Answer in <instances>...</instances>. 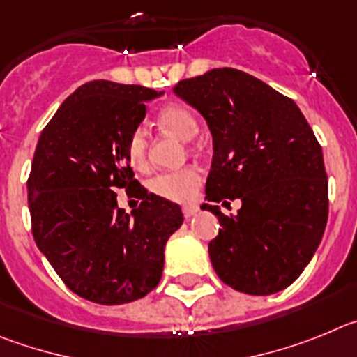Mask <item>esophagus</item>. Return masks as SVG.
<instances>
[{
  "label": "esophagus",
  "instance_id": "obj_1",
  "mask_svg": "<svg viewBox=\"0 0 357 357\" xmlns=\"http://www.w3.org/2000/svg\"><path fill=\"white\" fill-rule=\"evenodd\" d=\"M197 211H199V208L195 206V204H188V206H183V217L190 218V217H194Z\"/></svg>",
  "mask_w": 357,
  "mask_h": 357
}]
</instances>
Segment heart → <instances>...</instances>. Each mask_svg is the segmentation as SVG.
<instances>
[{"label":"heart","instance_id":"1","mask_svg":"<svg viewBox=\"0 0 357 357\" xmlns=\"http://www.w3.org/2000/svg\"><path fill=\"white\" fill-rule=\"evenodd\" d=\"M156 123L163 130L178 135L179 139L190 140L197 133V121L188 108L181 105H167L156 115ZM124 153L130 165L137 171H146L149 165V140L142 128L131 131L124 144ZM201 183V174L195 167H183L178 171L162 172L151 179L149 190L158 197L172 202H186L194 197Z\"/></svg>","mask_w":357,"mask_h":357}]
</instances>
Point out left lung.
<instances>
[{
  "label": "left lung",
  "mask_w": 357,
  "mask_h": 357,
  "mask_svg": "<svg viewBox=\"0 0 357 357\" xmlns=\"http://www.w3.org/2000/svg\"><path fill=\"white\" fill-rule=\"evenodd\" d=\"M172 91L201 112L213 137L206 199L242 201L236 217L202 206L222 226L208 243L215 272L243 294L284 290L313 258L329 211L322 147L306 117L290 98L231 67Z\"/></svg>",
  "instance_id": "1"
}]
</instances>
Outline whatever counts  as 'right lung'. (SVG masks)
Masks as SVG:
<instances>
[{"label": "right lung", "instance_id": "add662e5", "mask_svg": "<svg viewBox=\"0 0 357 357\" xmlns=\"http://www.w3.org/2000/svg\"><path fill=\"white\" fill-rule=\"evenodd\" d=\"M160 94L107 79L85 83L35 147L28 178L35 243L66 287L92 303L126 304L156 288L167 240L183 224L181 208L147 194L124 153L146 101ZM117 188L141 199L131 215L116 206Z\"/></svg>", "mask_w": 357, "mask_h": 357}]
</instances>
